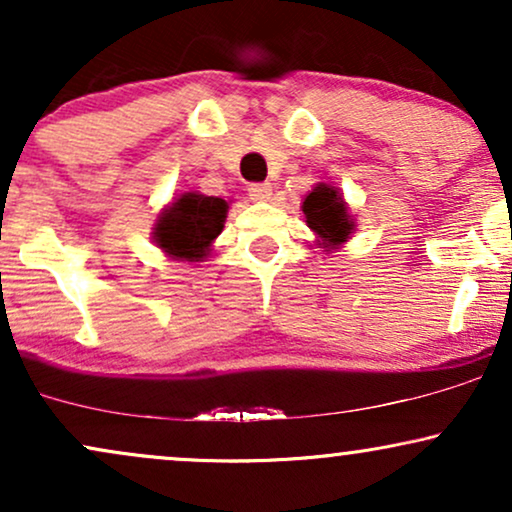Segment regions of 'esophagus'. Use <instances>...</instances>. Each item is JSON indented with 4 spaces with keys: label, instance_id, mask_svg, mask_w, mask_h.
<instances>
[{
    "label": "esophagus",
    "instance_id": "34e87169",
    "mask_svg": "<svg viewBox=\"0 0 512 512\" xmlns=\"http://www.w3.org/2000/svg\"><path fill=\"white\" fill-rule=\"evenodd\" d=\"M271 191H274V189H271L269 181H262V184H250L248 186V193H250L252 200H269Z\"/></svg>",
    "mask_w": 512,
    "mask_h": 512
}]
</instances>
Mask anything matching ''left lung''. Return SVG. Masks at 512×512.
Segmentation results:
<instances>
[{"instance_id": "8db88e82", "label": "left lung", "mask_w": 512, "mask_h": 512, "mask_svg": "<svg viewBox=\"0 0 512 512\" xmlns=\"http://www.w3.org/2000/svg\"><path fill=\"white\" fill-rule=\"evenodd\" d=\"M309 229H314L326 245H338L352 234V219L347 215L345 200L335 186L319 184L304 198L302 205Z\"/></svg>"}]
</instances>
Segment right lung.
Segmentation results:
<instances>
[{
  "label": "right lung",
  "instance_id": "obj_1",
  "mask_svg": "<svg viewBox=\"0 0 512 512\" xmlns=\"http://www.w3.org/2000/svg\"><path fill=\"white\" fill-rule=\"evenodd\" d=\"M226 208L229 205L222 198L184 193L160 217L155 226V243L179 260L200 262L212 238H217L222 231Z\"/></svg>",
  "mask_w": 512,
  "mask_h": 512
}]
</instances>
